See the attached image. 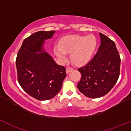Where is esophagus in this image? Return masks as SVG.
<instances>
[{
  "label": "esophagus",
  "instance_id": "34e87169",
  "mask_svg": "<svg viewBox=\"0 0 131 131\" xmlns=\"http://www.w3.org/2000/svg\"><path fill=\"white\" fill-rule=\"evenodd\" d=\"M73 68H71V67H67V70H66V71H67V73H69L70 71H73Z\"/></svg>",
  "mask_w": 131,
  "mask_h": 131
}]
</instances>
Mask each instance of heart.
Here are the masks:
<instances>
[{
  "instance_id": "1",
  "label": "heart",
  "mask_w": 131,
  "mask_h": 131,
  "mask_svg": "<svg viewBox=\"0 0 131 131\" xmlns=\"http://www.w3.org/2000/svg\"><path fill=\"white\" fill-rule=\"evenodd\" d=\"M59 46L55 47L54 52L60 60L64 61L67 53H71L73 63L82 66L90 61L93 57L98 46V40L93 35H68L60 39Z\"/></svg>"
}]
</instances>
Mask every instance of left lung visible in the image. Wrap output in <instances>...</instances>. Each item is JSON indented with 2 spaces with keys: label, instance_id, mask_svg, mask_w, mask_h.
<instances>
[{
  "label": "left lung",
  "instance_id": "obj_1",
  "mask_svg": "<svg viewBox=\"0 0 131 131\" xmlns=\"http://www.w3.org/2000/svg\"><path fill=\"white\" fill-rule=\"evenodd\" d=\"M101 44L92 60L78 68L82 75L78 90L89 98L104 96L114 87L120 75L121 58L115 42L99 33Z\"/></svg>",
  "mask_w": 131,
  "mask_h": 131
}]
</instances>
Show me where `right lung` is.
<instances>
[{"label": "right lung", "mask_w": 131, "mask_h": 131, "mask_svg": "<svg viewBox=\"0 0 131 131\" xmlns=\"http://www.w3.org/2000/svg\"><path fill=\"white\" fill-rule=\"evenodd\" d=\"M54 32L40 31L27 37L16 58L19 85L27 94L39 100H49L56 95L67 76L65 68L56 64L47 52H44V42Z\"/></svg>", "instance_id": "1"}]
</instances>
